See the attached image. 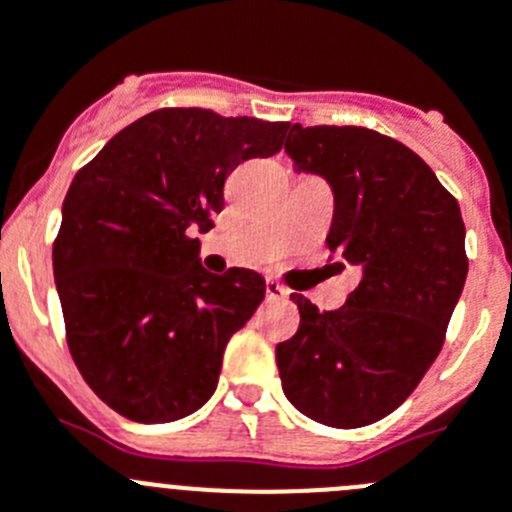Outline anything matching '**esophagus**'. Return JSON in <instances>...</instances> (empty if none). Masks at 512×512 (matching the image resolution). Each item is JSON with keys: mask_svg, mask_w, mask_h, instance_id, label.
I'll use <instances>...</instances> for the list:
<instances>
[{"mask_svg": "<svg viewBox=\"0 0 512 512\" xmlns=\"http://www.w3.org/2000/svg\"><path fill=\"white\" fill-rule=\"evenodd\" d=\"M266 299L269 302H284V299H289V289L281 287L279 281L269 279L266 281Z\"/></svg>", "mask_w": 512, "mask_h": 512, "instance_id": "esophagus-1", "label": "esophagus"}]
</instances>
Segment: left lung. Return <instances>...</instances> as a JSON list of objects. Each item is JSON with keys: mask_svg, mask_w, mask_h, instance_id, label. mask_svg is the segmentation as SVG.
Segmentation results:
<instances>
[{"mask_svg": "<svg viewBox=\"0 0 512 512\" xmlns=\"http://www.w3.org/2000/svg\"><path fill=\"white\" fill-rule=\"evenodd\" d=\"M284 152L330 185L327 246L360 284L332 312L292 294L302 320L276 345L281 388L320 424L368 426L411 396L442 350L467 279L462 213L419 154L373 129L294 124Z\"/></svg>", "mask_w": 512, "mask_h": 512, "instance_id": "1", "label": "left lung"}]
</instances>
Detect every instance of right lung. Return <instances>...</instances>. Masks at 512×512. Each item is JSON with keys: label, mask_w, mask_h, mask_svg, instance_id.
Segmentation results:
<instances>
[{"label": "right lung", "mask_w": 512, "mask_h": 512, "mask_svg": "<svg viewBox=\"0 0 512 512\" xmlns=\"http://www.w3.org/2000/svg\"><path fill=\"white\" fill-rule=\"evenodd\" d=\"M289 124L159 109L121 129L70 182L53 271L75 365L103 403L142 424L198 411L223 350L266 294L251 269L210 274L195 233L225 177L271 157Z\"/></svg>", "instance_id": "right-lung-1"}]
</instances>
